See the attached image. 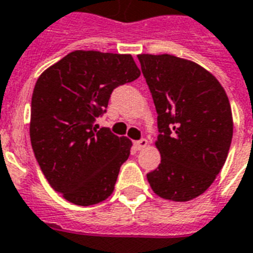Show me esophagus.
<instances>
[{"label": "esophagus", "mask_w": 253, "mask_h": 253, "mask_svg": "<svg viewBox=\"0 0 253 253\" xmlns=\"http://www.w3.org/2000/svg\"><path fill=\"white\" fill-rule=\"evenodd\" d=\"M146 145H148V141L145 140V138H141V140H138V141H134V148H136L137 150L144 149Z\"/></svg>", "instance_id": "34e87169"}]
</instances>
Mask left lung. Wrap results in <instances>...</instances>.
Wrapping results in <instances>:
<instances>
[{
    "mask_svg": "<svg viewBox=\"0 0 253 253\" xmlns=\"http://www.w3.org/2000/svg\"><path fill=\"white\" fill-rule=\"evenodd\" d=\"M157 111L161 164L146 174L158 197L187 202L206 191L222 170L234 132L230 100L211 72L162 54L137 56Z\"/></svg>",
    "mask_w": 253,
    "mask_h": 253,
    "instance_id": "1",
    "label": "left lung"
}]
</instances>
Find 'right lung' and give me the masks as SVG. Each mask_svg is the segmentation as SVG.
Instances as JSON below:
<instances>
[{"mask_svg":"<svg viewBox=\"0 0 253 253\" xmlns=\"http://www.w3.org/2000/svg\"><path fill=\"white\" fill-rule=\"evenodd\" d=\"M129 54L76 50L42 72L31 97L30 140L52 189L78 206L113 193L132 141L93 126L111 93L140 76Z\"/></svg>","mask_w":253,"mask_h":253,"instance_id":"add662e5","label":"right lung"}]
</instances>
